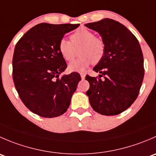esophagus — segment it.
Returning <instances> with one entry per match:
<instances>
[{
	"instance_id": "1",
	"label": "esophagus",
	"mask_w": 156,
	"mask_h": 156,
	"mask_svg": "<svg viewBox=\"0 0 156 156\" xmlns=\"http://www.w3.org/2000/svg\"><path fill=\"white\" fill-rule=\"evenodd\" d=\"M80 75H81V79L84 80V78H85V74H84V73H81V74H80Z\"/></svg>"
}]
</instances>
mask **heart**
<instances>
[{
  "mask_svg": "<svg viewBox=\"0 0 156 156\" xmlns=\"http://www.w3.org/2000/svg\"><path fill=\"white\" fill-rule=\"evenodd\" d=\"M71 40L62 38L59 43V51L66 61H72L78 56L80 57L70 62L69 69L72 72H84L94 62L97 63L103 58L105 53V43L101 38L85 28L75 31L71 36Z\"/></svg>",
  "mask_w": 156,
  "mask_h": 156,
  "instance_id": "obj_1",
  "label": "heart"
}]
</instances>
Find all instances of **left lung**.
<instances>
[{"mask_svg": "<svg viewBox=\"0 0 156 156\" xmlns=\"http://www.w3.org/2000/svg\"><path fill=\"white\" fill-rule=\"evenodd\" d=\"M84 26L98 32L106 47L93 69L100 74L99 78L86 75L90 84L86 94L94 111L116 115L130 107L139 94L144 76L140 45L131 31L115 20L103 19Z\"/></svg>", "mask_w": 156, "mask_h": 156, "instance_id": "left-lung-1", "label": "left lung"}]
</instances>
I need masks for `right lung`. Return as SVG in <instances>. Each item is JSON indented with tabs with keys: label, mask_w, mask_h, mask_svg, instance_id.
Listing matches in <instances>:
<instances>
[{
	"label": "right lung",
	"mask_w": 156,
	"mask_h": 156,
	"mask_svg": "<svg viewBox=\"0 0 156 156\" xmlns=\"http://www.w3.org/2000/svg\"><path fill=\"white\" fill-rule=\"evenodd\" d=\"M78 26L40 23L17 42L12 79L23 103L34 114L54 118L68 109L81 78L78 72L61 75L67 65L59 51V43L64 34Z\"/></svg>",
	"instance_id": "add662e5"
}]
</instances>
